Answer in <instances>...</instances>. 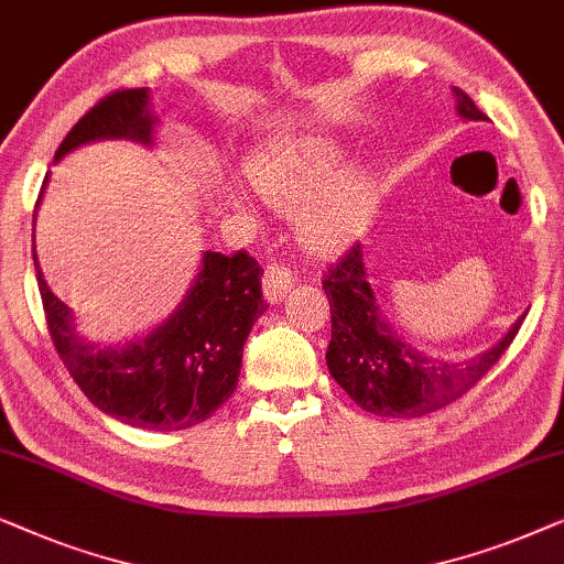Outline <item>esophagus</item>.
I'll list each match as a JSON object with an SVG mask.
<instances>
[{
  "instance_id": "34e87169",
  "label": "esophagus",
  "mask_w": 564,
  "mask_h": 564,
  "mask_svg": "<svg viewBox=\"0 0 564 564\" xmlns=\"http://www.w3.org/2000/svg\"><path fill=\"white\" fill-rule=\"evenodd\" d=\"M294 286V273L289 268L278 265V262H268L265 273H262V294L270 304H278Z\"/></svg>"
}]
</instances>
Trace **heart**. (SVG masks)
<instances>
[{
	"label": "heart",
	"instance_id": "1",
	"mask_svg": "<svg viewBox=\"0 0 564 564\" xmlns=\"http://www.w3.org/2000/svg\"><path fill=\"white\" fill-rule=\"evenodd\" d=\"M325 137L270 141L247 162V180L265 204L294 212V229L304 247L333 252L352 242L377 212V180Z\"/></svg>",
	"mask_w": 564,
	"mask_h": 564
}]
</instances>
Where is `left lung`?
<instances>
[{
  "label": "left lung",
  "instance_id": "left-lung-1",
  "mask_svg": "<svg viewBox=\"0 0 564 564\" xmlns=\"http://www.w3.org/2000/svg\"><path fill=\"white\" fill-rule=\"evenodd\" d=\"M454 97L456 112L464 120H487L459 87H454ZM322 289L333 319L327 369L352 402L384 417H420L459 400L498 364L527 319L521 314L492 348L464 360H448L404 340L384 317L360 245H352L343 262L329 268Z\"/></svg>",
  "mask_w": 564,
  "mask_h": 564
}]
</instances>
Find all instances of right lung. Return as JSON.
<instances>
[{"label": "right lung", "instance_id": "1", "mask_svg": "<svg viewBox=\"0 0 564 564\" xmlns=\"http://www.w3.org/2000/svg\"><path fill=\"white\" fill-rule=\"evenodd\" d=\"M160 118L152 112V89H118L102 97L66 133L54 160L102 139H131L152 147ZM48 175L43 180L37 206ZM35 260L37 289L51 340L82 392L105 415L147 431H183L204 423L235 394L242 348L262 302V270L245 250L204 252L198 275L183 302L147 335L100 345L77 333L74 312L48 289Z\"/></svg>", "mask_w": 564, "mask_h": 564}]
</instances>
